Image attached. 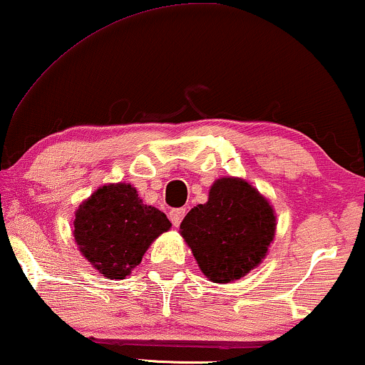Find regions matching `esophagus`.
<instances>
[{"instance_id":"esophagus-1","label":"esophagus","mask_w":365,"mask_h":365,"mask_svg":"<svg viewBox=\"0 0 365 365\" xmlns=\"http://www.w3.org/2000/svg\"><path fill=\"white\" fill-rule=\"evenodd\" d=\"M184 214H186V209H173V211H169V219H171L173 226L178 227L179 224H181Z\"/></svg>"}]
</instances>
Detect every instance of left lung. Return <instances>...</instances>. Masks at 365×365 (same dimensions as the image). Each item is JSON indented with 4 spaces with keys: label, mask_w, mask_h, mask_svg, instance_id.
I'll return each mask as SVG.
<instances>
[{
    "label": "left lung",
    "mask_w": 365,
    "mask_h": 365,
    "mask_svg": "<svg viewBox=\"0 0 365 365\" xmlns=\"http://www.w3.org/2000/svg\"><path fill=\"white\" fill-rule=\"evenodd\" d=\"M276 234L267 199L239 178H221L206 204H197L181 222V236L209 281L241 279L266 257Z\"/></svg>",
    "instance_id": "8db88e82"
}]
</instances>
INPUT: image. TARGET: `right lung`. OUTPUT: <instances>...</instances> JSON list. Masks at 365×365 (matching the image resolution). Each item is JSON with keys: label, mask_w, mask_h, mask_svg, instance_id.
Returning <instances> with one entry per match:
<instances>
[{"label": "right lung", "mask_w": 365, "mask_h": 365, "mask_svg": "<svg viewBox=\"0 0 365 365\" xmlns=\"http://www.w3.org/2000/svg\"><path fill=\"white\" fill-rule=\"evenodd\" d=\"M74 241L104 277L124 279L141 262L159 234L169 231L166 214L143 204L131 184H106L76 211Z\"/></svg>", "instance_id": "add662e5"}]
</instances>
